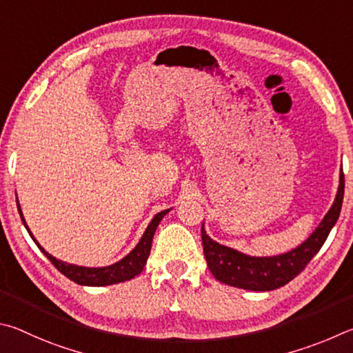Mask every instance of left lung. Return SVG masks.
Masks as SVG:
<instances>
[{
  "label": "left lung",
  "mask_w": 353,
  "mask_h": 353,
  "mask_svg": "<svg viewBox=\"0 0 353 353\" xmlns=\"http://www.w3.org/2000/svg\"><path fill=\"white\" fill-rule=\"evenodd\" d=\"M344 199V172L339 175V188L335 203L327 212L324 220L310 237L298 248L287 254L276 257H250L236 250L220 245L208 236L205 228H201L203 251L208 267L215 279L228 285L239 287L252 292H270L283 287L293 281L308 262L318 254L321 246L329 237L333 225L336 223L341 212Z\"/></svg>",
  "instance_id": "1"
}]
</instances>
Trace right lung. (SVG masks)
Segmentation results:
<instances>
[{
    "instance_id": "right-lung-1",
    "label": "right lung",
    "mask_w": 353,
    "mask_h": 353,
    "mask_svg": "<svg viewBox=\"0 0 353 353\" xmlns=\"http://www.w3.org/2000/svg\"><path fill=\"white\" fill-rule=\"evenodd\" d=\"M18 212L21 215V220L24 226H26V221L23 219L21 209L18 206ZM169 212L165 211L159 212L154 215V219L150 221V225L144 232V236L139 240V243L136 245V248L130 252L128 256H125L114 265H110V267H103V268H85V267H77V265H71V263H65L60 262L57 259L52 257L49 252H46L41 246L37 243V240L32 237L29 228L26 226L28 232L30 234V237L34 239V242L37 246L41 250V252H45V256L51 261V263L57 268L61 274H65L68 279H71L72 282L79 283V285H91V287H103V285H111V283H117V282H123V281H130L133 279L134 276H138L142 270H144L148 254H150V248H152V240H153V234L157 231V226L159 225L161 219Z\"/></svg>"
}]
</instances>
